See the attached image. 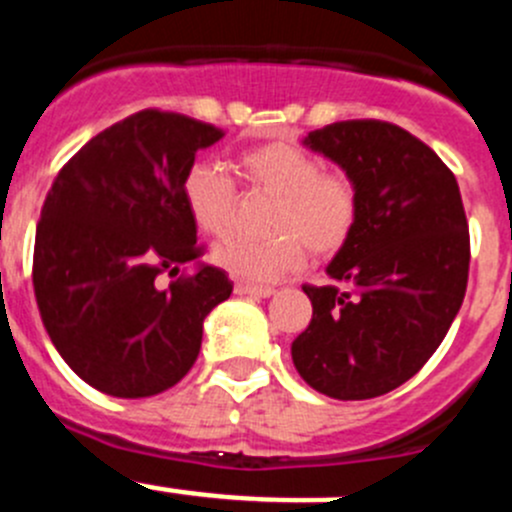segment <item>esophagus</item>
Masks as SVG:
<instances>
[{
	"instance_id": "obj_1",
	"label": "esophagus",
	"mask_w": 512,
	"mask_h": 512,
	"mask_svg": "<svg viewBox=\"0 0 512 512\" xmlns=\"http://www.w3.org/2000/svg\"><path fill=\"white\" fill-rule=\"evenodd\" d=\"M235 292L237 295H247V297H272L275 295V290H272V287L250 285V282H235Z\"/></svg>"
}]
</instances>
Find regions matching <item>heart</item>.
Instances as JSON below:
<instances>
[{"label":"heart","instance_id":"b5f03b06","mask_svg":"<svg viewBox=\"0 0 512 512\" xmlns=\"http://www.w3.org/2000/svg\"><path fill=\"white\" fill-rule=\"evenodd\" d=\"M242 170L257 190L280 197L270 240L230 237L215 247V262L232 277L272 285L305 265L307 247L330 257L350 242L360 220V192L342 172H322L312 155L290 142H270L242 157ZM182 200L207 235L235 227L240 195L222 167L197 160L182 177Z\"/></svg>","mask_w":512,"mask_h":512}]
</instances>
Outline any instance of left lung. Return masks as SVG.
Listing matches in <instances>:
<instances>
[{
  "instance_id": "left-lung-1",
  "label": "left lung",
  "mask_w": 512,
  "mask_h": 512,
  "mask_svg": "<svg viewBox=\"0 0 512 512\" xmlns=\"http://www.w3.org/2000/svg\"><path fill=\"white\" fill-rule=\"evenodd\" d=\"M302 145L342 167L360 220L327 265L332 285H305L312 320L292 342L302 380L335 400L400 388L448 335L468 287L470 235L458 182L398 124L347 119Z\"/></svg>"
}]
</instances>
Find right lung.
<instances>
[{"mask_svg":"<svg viewBox=\"0 0 512 512\" xmlns=\"http://www.w3.org/2000/svg\"><path fill=\"white\" fill-rule=\"evenodd\" d=\"M225 132L142 109L87 142L54 177L34 237L39 315L62 360L99 393L150 398L190 372L202 322L232 282L202 262L182 200L195 155ZM182 264H195L181 276ZM181 277L162 288L156 277Z\"/></svg>","mask_w":512,"mask_h":512,"instance_id":"1","label":"right lung"}]
</instances>
